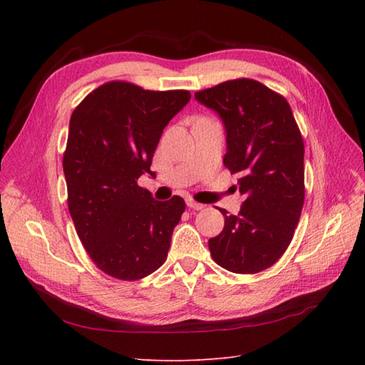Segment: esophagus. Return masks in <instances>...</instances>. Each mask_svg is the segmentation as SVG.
I'll return each instance as SVG.
<instances>
[{
  "mask_svg": "<svg viewBox=\"0 0 365 365\" xmlns=\"http://www.w3.org/2000/svg\"><path fill=\"white\" fill-rule=\"evenodd\" d=\"M187 205H188L190 208H192V210H202V208L205 207L204 204H199V202H196V200H192V199H188V200H187Z\"/></svg>",
  "mask_w": 365,
  "mask_h": 365,
  "instance_id": "esophagus-1",
  "label": "esophagus"
}]
</instances>
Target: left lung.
Segmentation results:
<instances>
[{
    "label": "left lung",
    "mask_w": 365,
    "mask_h": 365,
    "mask_svg": "<svg viewBox=\"0 0 365 365\" xmlns=\"http://www.w3.org/2000/svg\"><path fill=\"white\" fill-rule=\"evenodd\" d=\"M226 133L224 166L238 175L245 202L224 215V229L208 240L213 260L232 273L267 269L293 238L304 204V144L287 100L262 83L234 80L196 92ZM237 188V187H235Z\"/></svg>",
    "instance_id": "8db88e82"
}]
</instances>
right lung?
Segmentation results:
<instances>
[{"label": "right lung", "instance_id": "obj_1", "mask_svg": "<svg viewBox=\"0 0 365 365\" xmlns=\"http://www.w3.org/2000/svg\"><path fill=\"white\" fill-rule=\"evenodd\" d=\"M190 98L188 91L111 81L72 113L63 161L68 212L89 257L106 274L136 281L168 257L185 200H155L138 178L152 174L163 130Z\"/></svg>", "mask_w": 365, "mask_h": 365}]
</instances>
